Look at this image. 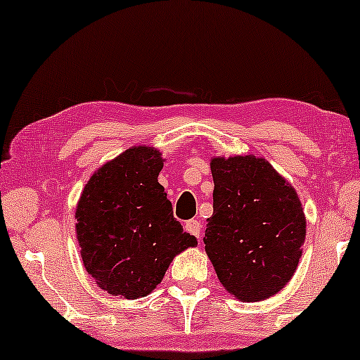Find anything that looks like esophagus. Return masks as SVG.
<instances>
[{"label": "esophagus", "instance_id": "1", "mask_svg": "<svg viewBox=\"0 0 360 360\" xmlns=\"http://www.w3.org/2000/svg\"><path fill=\"white\" fill-rule=\"evenodd\" d=\"M185 231L188 234L195 236V238L200 240V238H201V223H200V221H196V219L186 221V223H185Z\"/></svg>", "mask_w": 360, "mask_h": 360}]
</instances>
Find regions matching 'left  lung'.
Listing matches in <instances>:
<instances>
[{
	"mask_svg": "<svg viewBox=\"0 0 360 360\" xmlns=\"http://www.w3.org/2000/svg\"><path fill=\"white\" fill-rule=\"evenodd\" d=\"M213 216L203 238L219 282L239 300L259 302L293 277L307 236L297 191L254 155L211 160Z\"/></svg>",
	"mask_w": 360,
	"mask_h": 360,
	"instance_id": "obj_1",
	"label": "left lung"
}]
</instances>
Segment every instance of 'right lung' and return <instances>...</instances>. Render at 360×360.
Masks as SVG:
<instances>
[{"label":"right lung","mask_w":360,"mask_h":360,"mask_svg":"<svg viewBox=\"0 0 360 360\" xmlns=\"http://www.w3.org/2000/svg\"><path fill=\"white\" fill-rule=\"evenodd\" d=\"M159 152L132 147L103 165L77 206V239L86 272L108 293L142 298L162 282L172 259L196 239L184 233L157 176Z\"/></svg>","instance_id":"1"}]
</instances>
